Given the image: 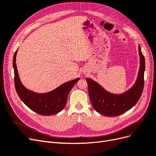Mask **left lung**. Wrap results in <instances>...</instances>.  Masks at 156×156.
<instances>
[{"instance_id":"obj_1","label":"left lung","mask_w":156,"mask_h":156,"mask_svg":"<svg viewBox=\"0 0 156 156\" xmlns=\"http://www.w3.org/2000/svg\"><path fill=\"white\" fill-rule=\"evenodd\" d=\"M140 67L136 83L130 90L122 94L108 93L93 80L86 78L91 104L95 110L104 116H118L133 107L140 100L144 88V73L145 61L139 47Z\"/></svg>"}]
</instances>
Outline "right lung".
<instances>
[{
	"label": "right lung",
	"instance_id": "right-lung-1",
	"mask_svg": "<svg viewBox=\"0 0 156 156\" xmlns=\"http://www.w3.org/2000/svg\"><path fill=\"white\" fill-rule=\"evenodd\" d=\"M17 51L18 49L15 51L13 56V66L15 87L20 100L33 111L44 116H50L60 112L66 105L69 92L80 78L63 83L48 93H34L24 87L20 80L15 63Z\"/></svg>",
	"mask_w": 156,
	"mask_h": 156
}]
</instances>
